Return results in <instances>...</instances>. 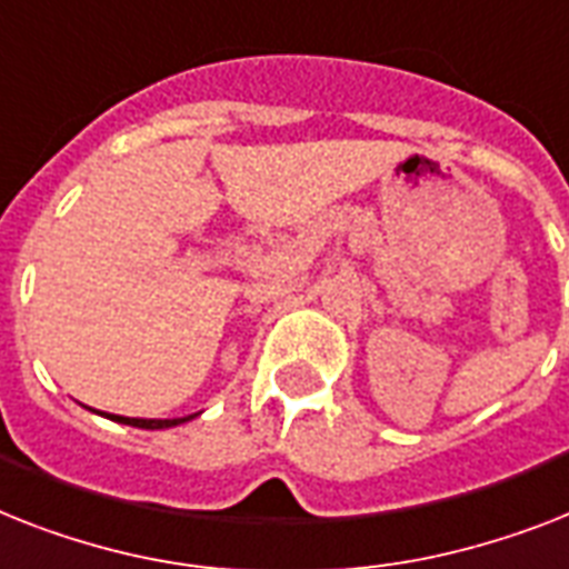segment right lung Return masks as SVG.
Returning a JSON list of instances; mask_svg holds the SVG:
<instances>
[{
  "mask_svg": "<svg viewBox=\"0 0 569 569\" xmlns=\"http://www.w3.org/2000/svg\"><path fill=\"white\" fill-rule=\"evenodd\" d=\"M104 415V412H101ZM104 418L117 420V423H128V427H140V429H169L178 427V423H187L196 415H187V418H169V420H157V418H122V415H104Z\"/></svg>",
  "mask_w": 569,
  "mask_h": 569,
  "instance_id": "add662e5",
  "label": "right lung"
}]
</instances>
